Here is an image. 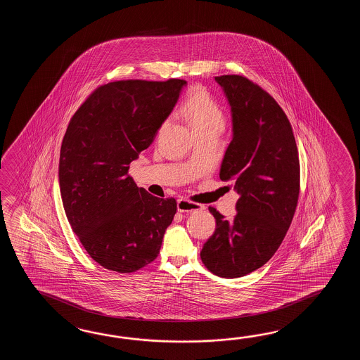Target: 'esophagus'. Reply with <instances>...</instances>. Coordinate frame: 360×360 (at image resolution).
<instances>
[{
  "label": "esophagus",
  "mask_w": 360,
  "mask_h": 360,
  "mask_svg": "<svg viewBox=\"0 0 360 360\" xmlns=\"http://www.w3.org/2000/svg\"><path fill=\"white\" fill-rule=\"evenodd\" d=\"M206 207L203 206V205L191 202L189 199H177V211L179 212H194V211H202Z\"/></svg>",
  "instance_id": "obj_1"
}]
</instances>
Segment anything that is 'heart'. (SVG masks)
<instances>
[{
  "instance_id": "b5f03b06",
  "label": "heart",
  "mask_w": 360,
  "mask_h": 360,
  "mask_svg": "<svg viewBox=\"0 0 360 360\" xmlns=\"http://www.w3.org/2000/svg\"><path fill=\"white\" fill-rule=\"evenodd\" d=\"M184 113L191 120L195 130H203L212 126H222L225 115L219 103L206 89L193 87L184 103Z\"/></svg>"
}]
</instances>
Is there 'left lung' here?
<instances>
[{"label": "left lung", "mask_w": 360, "mask_h": 360, "mask_svg": "<svg viewBox=\"0 0 360 360\" xmlns=\"http://www.w3.org/2000/svg\"><path fill=\"white\" fill-rule=\"evenodd\" d=\"M233 113V140L220 169L237 191V214L216 219L200 259L211 273L238 278L265 265L282 245L300 195V160L292 126L276 99L250 78L214 77Z\"/></svg>", "instance_id": "obj_1"}]
</instances>
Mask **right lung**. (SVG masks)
Segmentation results:
<instances>
[{
  "label": "right lung",
  "mask_w": 360,
  "mask_h": 360,
  "mask_svg": "<svg viewBox=\"0 0 360 360\" xmlns=\"http://www.w3.org/2000/svg\"><path fill=\"white\" fill-rule=\"evenodd\" d=\"M185 79L101 84L77 109L63 139L59 184L65 214L103 268L134 273L157 259L176 199L138 188L130 163L153 143Z\"/></svg>",
  "instance_id": "obj_1"
}]
</instances>
